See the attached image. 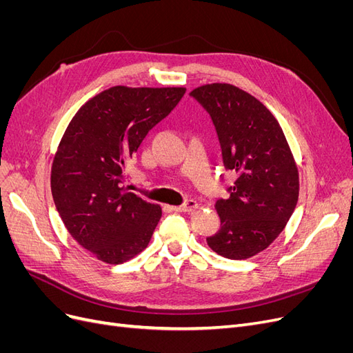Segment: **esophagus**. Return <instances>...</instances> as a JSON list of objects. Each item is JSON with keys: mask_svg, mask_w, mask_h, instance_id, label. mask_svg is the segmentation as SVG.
<instances>
[{"mask_svg": "<svg viewBox=\"0 0 353 353\" xmlns=\"http://www.w3.org/2000/svg\"><path fill=\"white\" fill-rule=\"evenodd\" d=\"M199 208V203L196 201V200H193V199H190V200H187L184 205H181V206H175L174 208V210H176V212H193V210H196Z\"/></svg>", "mask_w": 353, "mask_h": 353, "instance_id": "obj_1", "label": "esophagus"}]
</instances>
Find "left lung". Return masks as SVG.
Returning <instances> with one entry per match:
<instances>
[{"mask_svg":"<svg viewBox=\"0 0 353 353\" xmlns=\"http://www.w3.org/2000/svg\"><path fill=\"white\" fill-rule=\"evenodd\" d=\"M215 125L223 166L237 174L230 197L216 201L221 230L209 248L248 259L280 236L299 199V172L280 123L253 95L230 83L190 92Z\"/></svg>","mask_w":353,"mask_h":353,"instance_id":"left-lung-1","label":"left lung"}]
</instances>
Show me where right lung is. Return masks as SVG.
<instances>
[{
  "label": "right lung",
  "mask_w": 353,
  "mask_h": 353,
  "mask_svg": "<svg viewBox=\"0 0 353 353\" xmlns=\"http://www.w3.org/2000/svg\"><path fill=\"white\" fill-rule=\"evenodd\" d=\"M185 88L112 87L85 103L63 135L51 193L70 236L105 263L143 252L162 216L159 205L122 187L125 166Z\"/></svg>",
  "instance_id": "1"
}]
</instances>
